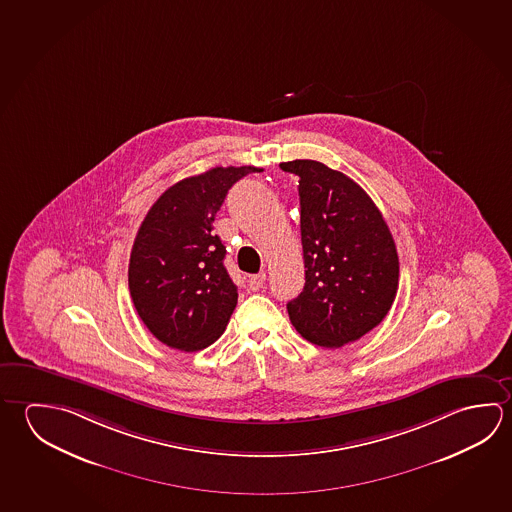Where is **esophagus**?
<instances>
[{
  "instance_id": "esophagus-1",
  "label": "esophagus",
  "mask_w": 512,
  "mask_h": 512,
  "mask_svg": "<svg viewBox=\"0 0 512 512\" xmlns=\"http://www.w3.org/2000/svg\"><path fill=\"white\" fill-rule=\"evenodd\" d=\"M264 282H266V273L260 271L257 275H252V277L248 278V287L252 291H259L260 287L264 286Z\"/></svg>"
}]
</instances>
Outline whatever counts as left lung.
<instances>
[{
    "instance_id": "obj_1",
    "label": "left lung",
    "mask_w": 512,
    "mask_h": 512,
    "mask_svg": "<svg viewBox=\"0 0 512 512\" xmlns=\"http://www.w3.org/2000/svg\"><path fill=\"white\" fill-rule=\"evenodd\" d=\"M300 194L305 286L287 302L305 340L338 349L383 322L399 286L394 237L356 181L314 160L280 163Z\"/></svg>"
}]
</instances>
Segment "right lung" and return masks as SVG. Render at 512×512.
I'll list each match as a JSON object with an SVG mask.
<instances>
[{
    "instance_id": "1",
    "label": "right lung",
    "mask_w": 512,
    "mask_h": 512,
    "mask_svg": "<svg viewBox=\"0 0 512 512\" xmlns=\"http://www.w3.org/2000/svg\"><path fill=\"white\" fill-rule=\"evenodd\" d=\"M257 167H216L165 190L136 234L129 291L145 327L171 349H207L237 305L214 230L228 190Z\"/></svg>"
}]
</instances>
